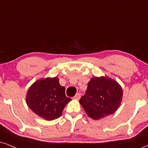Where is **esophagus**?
Listing matches in <instances>:
<instances>
[{"label":"esophagus","instance_id":"obj_1","mask_svg":"<svg viewBox=\"0 0 148 148\" xmlns=\"http://www.w3.org/2000/svg\"><path fill=\"white\" fill-rule=\"evenodd\" d=\"M80 93H76V94L75 95V96L74 97V98L75 99V100H79L80 99Z\"/></svg>","mask_w":148,"mask_h":148}]
</instances>
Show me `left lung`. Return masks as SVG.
Segmentation results:
<instances>
[{
  "label": "left lung",
  "instance_id": "left-lung-1",
  "mask_svg": "<svg viewBox=\"0 0 148 148\" xmlns=\"http://www.w3.org/2000/svg\"><path fill=\"white\" fill-rule=\"evenodd\" d=\"M123 97L121 85L106 76L91 78L80 104L91 119H100L118 109Z\"/></svg>",
  "mask_w": 148,
  "mask_h": 148
}]
</instances>
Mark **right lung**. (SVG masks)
Here are the masks:
<instances>
[{
  "instance_id": "add662e5",
  "label": "right lung",
  "mask_w": 148,
  "mask_h": 148,
  "mask_svg": "<svg viewBox=\"0 0 148 148\" xmlns=\"http://www.w3.org/2000/svg\"><path fill=\"white\" fill-rule=\"evenodd\" d=\"M65 87L59 78L40 79L29 87L26 96L27 105L45 120L51 121L62 115L65 106L72 99L65 96Z\"/></svg>"
}]
</instances>
